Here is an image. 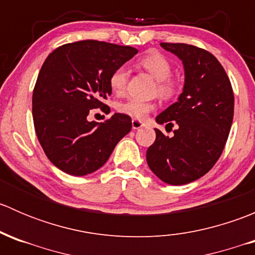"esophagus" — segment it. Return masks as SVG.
Returning a JSON list of instances; mask_svg holds the SVG:
<instances>
[{
  "label": "esophagus",
  "mask_w": 255,
  "mask_h": 255,
  "mask_svg": "<svg viewBox=\"0 0 255 255\" xmlns=\"http://www.w3.org/2000/svg\"><path fill=\"white\" fill-rule=\"evenodd\" d=\"M144 126V123L142 121H138V120H132V128L133 129H139Z\"/></svg>",
  "instance_id": "esophagus-1"
}]
</instances>
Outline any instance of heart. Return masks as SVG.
<instances>
[{
    "label": "heart",
    "instance_id": "obj_1",
    "mask_svg": "<svg viewBox=\"0 0 255 255\" xmlns=\"http://www.w3.org/2000/svg\"><path fill=\"white\" fill-rule=\"evenodd\" d=\"M138 65L145 69L153 78L158 80L159 95L164 99H173L177 92V82L170 79L173 66L165 55L159 51H149L138 60ZM128 70L126 66H118L113 70L110 76V86L112 91L117 95H122L127 87ZM155 109V105L151 102L140 101L137 99H129L125 102H121L117 106V111L122 115L129 116L134 120H144Z\"/></svg>",
    "mask_w": 255,
    "mask_h": 255
}]
</instances>
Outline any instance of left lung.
<instances>
[{"instance_id":"left-lung-1","label":"left lung","mask_w":255,"mask_h":255,"mask_svg":"<svg viewBox=\"0 0 255 255\" xmlns=\"http://www.w3.org/2000/svg\"><path fill=\"white\" fill-rule=\"evenodd\" d=\"M182 60L184 91L175 104L156 117L174 127L165 137L155 128V142L146 163L161 181L184 185L204 176L217 163L230 134L235 112L232 85L220 61L205 49L184 43H160Z\"/></svg>"}]
</instances>
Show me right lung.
<instances>
[{"instance_id":"1","label":"right lung","mask_w":255,"mask_h":255,"mask_svg":"<svg viewBox=\"0 0 255 255\" xmlns=\"http://www.w3.org/2000/svg\"><path fill=\"white\" fill-rule=\"evenodd\" d=\"M137 53L89 39L61 45L45 59L33 90V122L45 155L64 173L96 171L132 129L130 117L122 113L101 123L89 122L87 116L94 109L104 111L112 92L110 76Z\"/></svg>"}]
</instances>
